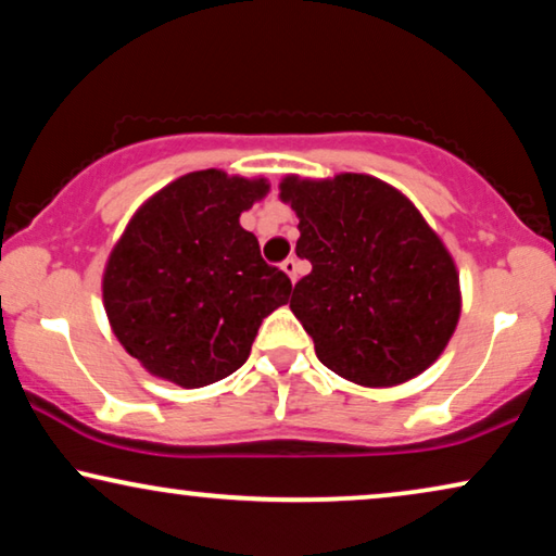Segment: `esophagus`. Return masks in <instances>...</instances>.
I'll use <instances>...</instances> for the list:
<instances>
[{
	"label": "esophagus",
	"mask_w": 556,
	"mask_h": 556,
	"mask_svg": "<svg viewBox=\"0 0 556 556\" xmlns=\"http://www.w3.org/2000/svg\"><path fill=\"white\" fill-rule=\"evenodd\" d=\"M282 269L287 271V277L292 279V282H298V271H300V264H298V258H285L282 262Z\"/></svg>",
	"instance_id": "1"
}]
</instances>
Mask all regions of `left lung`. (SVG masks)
<instances>
[{
	"label": "left lung",
	"instance_id": "left-lung-1",
	"mask_svg": "<svg viewBox=\"0 0 556 556\" xmlns=\"http://www.w3.org/2000/svg\"><path fill=\"white\" fill-rule=\"evenodd\" d=\"M279 198L300 218L298 256L313 271L290 309L323 366L368 389L427 371L460 320V274L404 192L371 175H287Z\"/></svg>",
	"mask_w": 556,
	"mask_h": 556
}]
</instances>
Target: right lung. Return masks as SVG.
<instances>
[{
    "instance_id": "obj_1",
    "label": "right lung",
    "mask_w": 556,
    "mask_h": 556,
    "mask_svg": "<svg viewBox=\"0 0 556 556\" xmlns=\"http://www.w3.org/2000/svg\"><path fill=\"white\" fill-rule=\"evenodd\" d=\"M264 177L198 169L139 208L103 269V307L131 358L157 379L201 389L247 364L258 325L292 282L241 228Z\"/></svg>"
}]
</instances>
